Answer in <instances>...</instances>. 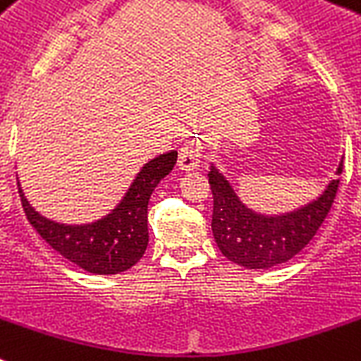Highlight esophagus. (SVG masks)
Masks as SVG:
<instances>
[{"mask_svg": "<svg viewBox=\"0 0 361 361\" xmlns=\"http://www.w3.org/2000/svg\"><path fill=\"white\" fill-rule=\"evenodd\" d=\"M200 163V147L196 143H187L185 147L180 148L178 156V166L181 171H195Z\"/></svg>", "mask_w": 361, "mask_h": 361, "instance_id": "obj_1", "label": "esophagus"}]
</instances>
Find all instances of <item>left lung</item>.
I'll use <instances>...</instances> for the list:
<instances>
[{"instance_id": "left-lung-1", "label": "left lung", "mask_w": 361, "mask_h": 361, "mask_svg": "<svg viewBox=\"0 0 361 361\" xmlns=\"http://www.w3.org/2000/svg\"><path fill=\"white\" fill-rule=\"evenodd\" d=\"M343 159L336 169L341 174ZM209 185L213 190V237L222 255L247 269H269L288 262L314 238L325 222L338 192L340 178L301 207L281 214L257 213L247 207L226 176L211 163Z\"/></svg>"}]
</instances>
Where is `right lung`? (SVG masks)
<instances>
[{
  "instance_id": "right-lung-1",
  "label": "right lung",
  "mask_w": 361,
  "mask_h": 361,
  "mask_svg": "<svg viewBox=\"0 0 361 361\" xmlns=\"http://www.w3.org/2000/svg\"><path fill=\"white\" fill-rule=\"evenodd\" d=\"M178 152L154 157L137 172L130 189L111 213L92 224H60L42 216L27 202L20 181L21 205L38 235L54 251L90 274L115 275L126 271L145 255L148 246V200L157 183L174 169Z\"/></svg>"
}]
</instances>
